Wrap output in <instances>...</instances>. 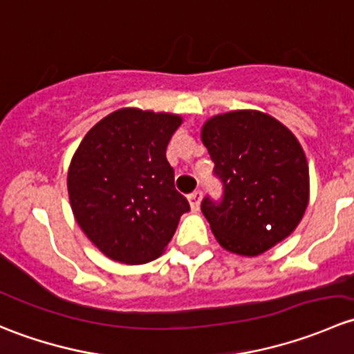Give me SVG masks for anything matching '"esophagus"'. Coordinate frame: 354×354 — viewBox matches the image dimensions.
I'll use <instances>...</instances> for the list:
<instances>
[{"instance_id":"34e87169","label":"esophagus","mask_w":354,"mask_h":354,"mask_svg":"<svg viewBox=\"0 0 354 354\" xmlns=\"http://www.w3.org/2000/svg\"><path fill=\"white\" fill-rule=\"evenodd\" d=\"M200 200H202V192L195 190L194 194L188 195V202H190L192 210H198L200 209Z\"/></svg>"}]
</instances>
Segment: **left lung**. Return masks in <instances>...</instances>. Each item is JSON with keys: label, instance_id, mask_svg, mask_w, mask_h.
I'll use <instances>...</instances> for the list:
<instances>
[{"label": "left lung", "instance_id": "8db88e82", "mask_svg": "<svg viewBox=\"0 0 354 354\" xmlns=\"http://www.w3.org/2000/svg\"><path fill=\"white\" fill-rule=\"evenodd\" d=\"M202 142L224 194L202 212L227 252L255 257L288 238L308 205V162L298 138L276 118L252 109L205 121Z\"/></svg>", "mask_w": 354, "mask_h": 354}]
</instances>
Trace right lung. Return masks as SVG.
Listing matches in <instances>:
<instances>
[{
  "mask_svg": "<svg viewBox=\"0 0 354 354\" xmlns=\"http://www.w3.org/2000/svg\"><path fill=\"white\" fill-rule=\"evenodd\" d=\"M181 116L123 108L87 131L68 167V197L78 226L106 257L151 262L190 210L166 159Z\"/></svg>",
  "mask_w": 354,
  "mask_h": 354,
  "instance_id": "right-lung-1",
  "label": "right lung"
}]
</instances>
